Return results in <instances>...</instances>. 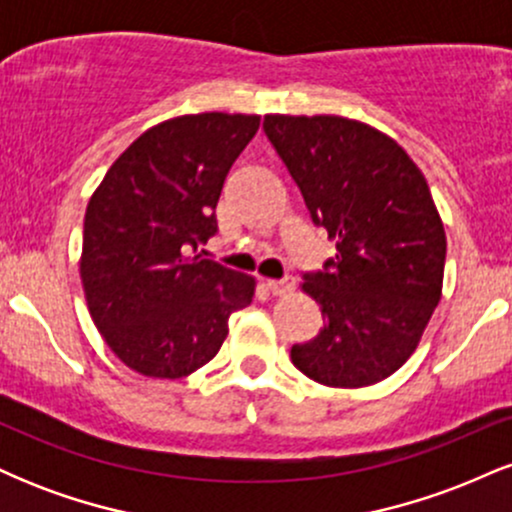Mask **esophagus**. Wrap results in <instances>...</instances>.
Listing matches in <instances>:
<instances>
[{
	"instance_id": "1",
	"label": "esophagus",
	"mask_w": 512,
	"mask_h": 512,
	"mask_svg": "<svg viewBox=\"0 0 512 512\" xmlns=\"http://www.w3.org/2000/svg\"><path fill=\"white\" fill-rule=\"evenodd\" d=\"M264 286H267V291L272 293V296H286V293L293 291L291 279H267Z\"/></svg>"
}]
</instances>
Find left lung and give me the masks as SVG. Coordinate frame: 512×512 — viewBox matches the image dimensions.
Instances as JSON below:
<instances>
[{
    "label": "left lung",
    "mask_w": 512,
    "mask_h": 512,
    "mask_svg": "<svg viewBox=\"0 0 512 512\" xmlns=\"http://www.w3.org/2000/svg\"><path fill=\"white\" fill-rule=\"evenodd\" d=\"M317 226L337 240L301 291L320 305L317 337L293 366L327 387L390 378L419 346L443 296L445 228L419 166L395 139L339 115H264Z\"/></svg>",
    "instance_id": "obj_1"
}]
</instances>
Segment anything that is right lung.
<instances>
[{"mask_svg": "<svg viewBox=\"0 0 512 512\" xmlns=\"http://www.w3.org/2000/svg\"><path fill=\"white\" fill-rule=\"evenodd\" d=\"M260 115L199 113L146 129L86 207L79 274L93 325L146 378L178 380L219 354L255 276L190 255L216 233V202Z\"/></svg>", "mask_w": 512, "mask_h": 512, "instance_id": "obj_1", "label": "right lung"}]
</instances>
